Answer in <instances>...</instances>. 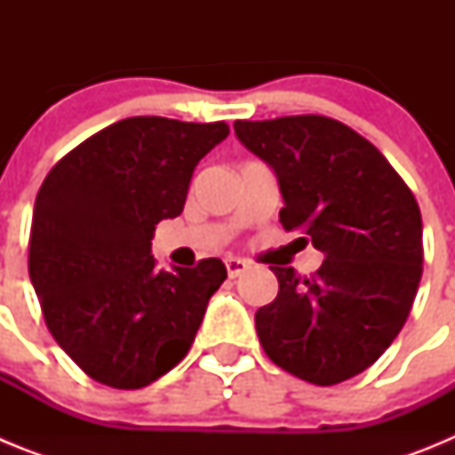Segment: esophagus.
<instances>
[{
  "label": "esophagus",
  "mask_w": 455,
  "mask_h": 455,
  "mask_svg": "<svg viewBox=\"0 0 455 455\" xmlns=\"http://www.w3.org/2000/svg\"><path fill=\"white\" fill-rule=\"evenodd\" d=\"M248 267H251V264L239 259V257H228V259H225V268H228V275L230 277H239L241 273L248 271Z\"/></svg>",
  "instance_id": "34e87169"
}]
</instances>
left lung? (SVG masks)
Here are the masks:
<instances>
[{"instance_id": "1", "label": "left lung", "mask_w": 455, "mask_h": 455, "mask_svg": "<svg viewBox=\"0 0 455 455\" xmlns=\"http://www.w3.org/2000/svg\"><path fill=\"white\" fill-rule=\"evenodd\" d=\"M235 132L275 171L284 230L325 257L312 275L271 267L280 289L257 309L259 344L300 380H348L387 351L415 303L419 204L383 152L335 118L236 120Z\"/></svg>"}]
</instances>
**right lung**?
I'll return each instance as SVG.
<instances>
[{"label": "right lung", "instance_id": "1", "mask_svg": "<svg viewBox=\"0 0 455 455\" xmlns=\"http://www.w3.org/2000/svg\"><path fill=\"white\" fill-rule=\"evenodd\" d=\"M228 134L223 120L136 116L47 172L31 219L29 277L52 337L92 380L146 387L191 348L228 271L216 257L156 268L152 235L182 214L193 168Z\"/></svg>", "mask_w": 455, "mask_h": 455}]
</instances>
